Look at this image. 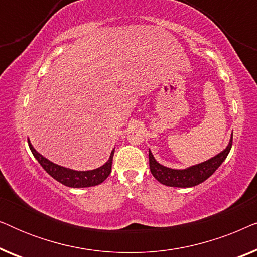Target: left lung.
Masks as SVG:
<instances>
[{
    "instance_id": "8db88e82",
    "label": "left lung",
    "mask_w": 257,
    "mask_h": 257,
    "mask_svg": "<svg viewBox=\"0 0 257 257\" xmlns=\"http://www.w3.org/2000/svg\"><path fill=\"white\" fill-rule=\"evenodd\" d=\"M231 143H233V133H231L229 143L223 151H221L216 156L203 161V163L193 165V166L184 168V170H175V168H170L159 164L154 159L152 152L149 150L151 173L160 184L165 186L180 188L194 187V186L207 180L226 160L228 153L230 152Z\"/></svg>"
}]
</instances>
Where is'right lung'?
Wrapping results in <instances>:
<instances>
[{
  "instance_id": "1",
  "label": "right lung",
  "mask_w": 257,
  "mask_h": 257,
  "mask_svg": "<svg viewBox=\"0 0 257 257\" xmlns=\"http://www.w3.org/2000/svg\"><path fill=\"white\" fill-rule=\"evenodd\" d=\"M28 144H29L31 153L36 158V160L41 164V166L44 168L45 172L49 175H51L55 180L61 182L64 186L72 188H85V187H92V186H97L103 182L111 173L112 167V159H113L114 149L112 150L110 154V158L105 163L103 166L96 168V170L91 171H76L71 170V168L59 166V165L52 163L47 158L38 153L36 150L34 149L33 144L28 139Z\"/></svg>"
}]
</instances>
